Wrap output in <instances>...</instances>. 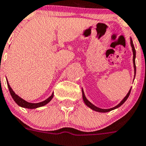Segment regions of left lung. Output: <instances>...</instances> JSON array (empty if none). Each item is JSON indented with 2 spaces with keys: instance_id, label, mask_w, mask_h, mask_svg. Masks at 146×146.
Wrapping results in <instances>:
<instances>
[{
  "instance_id": "left-lung-1",
  "label": "left lung",
  "mask_w": 146,
  "mask_h": 146,
  "mask_svg": "<svg viewBox=\"0 0 146 146\" xmlns=\"http://www.w3.org/2000/svg\"><path fill=\"white\" fill-rule=\"evenodd\" d=\"M131 47H132V49H133V66H134V68H135V72H136V66H135V47H134L132 39L131 38ZM131 89H130L129 92H128V94L126 95V96H125V97L123 99L122 101H121V103L118 105V106H115V107L112 108H109V109H102V108H99L96 107V106H95L94 105L92 104L90 101H88V100H87V98H86V96H85L84 92H83V90H82V93H83V100H84V103H86V106H88L89 108H91L92 110H93V111H98V112H100V113H106V112H109V111H112V110H114V109L117 108H118V107H120L121 106H122V105L125 103V100L128 99V98L129 97V95H130V93H131Z\"/></svg>"
}]
</instances>
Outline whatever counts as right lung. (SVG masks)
<instances>
[{
    "instance_id": "add662e5",
    "label": "right lung",
    "mask_w": 146,
    "mask_h": 146,
    "mask_svg": "<svg viewBox=\"0 0 146 146\" xmlns=\"http://www.w3.org/2000/svg\"><path fill=\"white\" fill-rule=\"evenodd\" d=\"M7 84H8V89H9L10 93H11V96H12V98H13L14 101H15L19 106H21V107H23V108H25L33 109V108H36L41 107V106H45V105L47 104V103H48L53 97V93L51 96H50L48 98L46 99V100H44V101L40 102V103H28V102L25 101V100H23V99H22L21 98H20L18 95H16L15 93H14V91L12 90L11 86H10L8 80H7Z\"/></svg>"
}]
</instances>
